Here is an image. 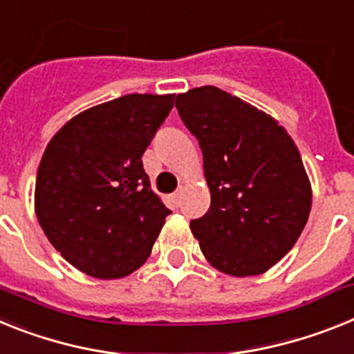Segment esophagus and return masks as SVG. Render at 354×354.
Masks as SVG:
<instances>
[{"mask_svg":"<svg viewBox=\"0 0 354 354\" xmlns=\"http://www.w3.org/2000/svg\"><path fill=\"white\" fill-rule=\"evenodd\" d=\"M180 196H181V192H180V190H176V192H174V194L171 196V199H173V203H174V205H178V201H180Z\"/></svg>","mask_w":354,"mask_h":354,"instance_id":"esophagus-1","label":"esophagus"}]
</instances>
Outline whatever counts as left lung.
Listing matches in <instances>:
<instances>
[{
	"instance_id": "1",
	"label": "left lung",
	"mask_w": 354,
	"mask_h": 354,
	"mask_svg": "<svg viewBox=\"0 0 354 354\" xmlns=\"http://www.w3.org/2000/svg\"><path fill=\"white\" fill-rule=\"evenodd\" d=\"M203 151L212 203L190 230L224 274L257 276L296 244L312 208V187L283 126L212 85L176 96Z\"/></svg>"
}]
</instances>
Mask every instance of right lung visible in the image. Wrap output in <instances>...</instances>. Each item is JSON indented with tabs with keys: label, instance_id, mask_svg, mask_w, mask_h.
Instances as JSON below:
<instances>
[{
	"label": "right lung",
	"instance_id": "1",
	"mask_svg": "<svg viewBox=\"0 0 354 354\" xmlns=\"http://www.w3.org/2000/svg\"><path fill=\"white\" fill-rule=\"evenodd\" d=\"M174 94H128L78 113L49 140L37 171L35 214L71 266L100 279L139 269L171 214L142 155Z\"/></svg>",
	"mask_w": 354,
	"mask_h": 354
}]
</instances>
